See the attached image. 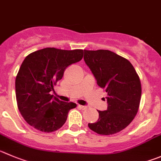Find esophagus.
Masks as SVG:
<instances>
[{"label":"esophagus","mask_w":161,"mask_h":161,"mask_svg":"<svg viewBox=\"0 0 161 161\" xmlns=\"http://www.w3.org/2000/svg\"><path fill=\"white\" fill-rule=\"evenodd\" d=\"M78 106H79V107L80 108V109H85L86 108V106H81V105H79Z\"/></svg>","instance_id":"34e87169"}]
</instances>
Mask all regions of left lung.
Returning a JSON list of instances; mask_svg holds the SVG:
<instances>
[{
    "mask_svg": "<svg viewBox=\"0 0 161 161\" xmlns=\"http://www.w3.org/2000/svg\"><path fill=\"white\" fill-rule=\"evenodd\" d=\"M84 61L97 84L107 93V109L98 110L97 121L89 123L101 135L118 133L129 125L139 108L142 85L131 63L109 50H84Z\"/></svg>",
    "mask_w": 161,
    "mask_h": 161,
    "instance_id": "1",
    "label": "left lung"
}]
</instances>
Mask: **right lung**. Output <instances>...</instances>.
Masks as SVG:
<instances>
[{"instance_id": "obj_1", "label": "right lung", "mask_w": 161, "mask_h": 161, "mask_svg": "<svg viewBox=\"0 0 161 161\" xmlns=\"http://www.w3.org/2000/svg\"><path fill=\"white\" fill-rule=\"evenodd\" d=\"M83 50H61L55 47L29 54L22 63L16 78L17 106L28 124L40 131L52 133L66 122L74 103H66L51 94L62 79L64 70L79 62Z\"/></svg>"}]
</instances>
